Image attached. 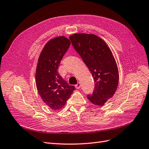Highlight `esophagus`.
<instances>
[{
	"instance_id": "obj_1",
	"label": "esophagus",
	"mask_w": 149,
	"mask_h": 149,
	"mask_svg": "<svg viewBox=\"0 0 149 149\" xmlns=\"http://www.w3.org/2000/svg\"><path fill=\"white\" fill-rule=\"evenodd\" d=\"M75 87H76V89H79V88H80V87H81V84H80L79 82H78V83L75 85Z\"/></svg>"
}]
</instances>
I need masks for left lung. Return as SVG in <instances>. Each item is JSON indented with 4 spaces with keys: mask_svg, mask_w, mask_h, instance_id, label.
Wrapping results in <instances>:
<instances>
[{
    "mask_svg": "<svg viewBox=\"0 0 149 149\" xmlns=\"http://www.w3.org/2000/svg\"><path fill=\"white\" fill-rule=\"evenodd\" d=\"M70 39L95 80V89L88 99L95 105H104L115 94L119 80L117 65L110 49L95 34H74Z\"/></svg>",
    "mask_w": 149,
    "mask_h": 149,
    "instance_id": "8db88e82",
    "label": "left lung"
}]
</instances>
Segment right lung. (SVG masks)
I'll use <instances>...</instances> for the list:
<instances>
[{
    "label": "right lung",
    "mask_w": 149,
    "mask_h": 149,
    "mask_svg": "<svg viewBox=\"0 0 149 149\" xmlns=\"http://www.w3.org/2000/svg\"><path fill=\"white\" fill-rule=\"evenodd\" d=\"M71 45L65 36L49 40L39 55L36 70V84L43 102L52 110L65 105L75 90L68 84L58 71L59 63Z\"/></svg>",
    "instance_id": "obj_1"
}]
</instances>
